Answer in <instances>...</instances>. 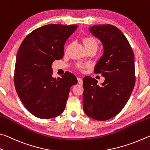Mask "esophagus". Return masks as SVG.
I'll use <instances>...</instances> for the list:
<instances>
[{
  "mask_svg": "<svg viewBox=\"0 0 150 150\" xmlns=\"http://www.w3.org/2000/svg\"><path fill=\"white\" fill-rule=\"evenodd\" d=\"M77 79H78V83H79V84H82L83 80H82V78H78Z\"/></svg>",
  "mask_w": 150,
  "mask_h": 150,
  "instance_id": "obj_1",
  "label": "esophagus"
}]
</instances>
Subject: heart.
I'll list each match as a JSON object with an SVG mask.
<instances>
[{
  "label": "heart",
  "mask_w": 150,
  "mask_h": 150,
  "mask_svg": "<svg viewBox=\"0 0 150 150\" xmlns=\"http://www.w3.org/2000/svg\"><path fill=\"white\" fill-rule=\"evenodd\" d=\"M82 42H83V45H84L86 49L87 50L90 49H92V48L96 49H98V40H97L95 38H93V37H92V36L84 37V38L82 39ZM69 47H70V45H68L65 49L66 52H67L68 51ZM76 68L79 70L83 71L85 68L89 67V65L87 64H84V63L79 62V63H77V64H76Z\"/></svg>",
  "instance_id": "b5f03b06"
}]
</instances>
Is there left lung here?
<instances>
[{"label":"left lung","instance_id":"left-lung-1","mask_svg":"<svg viewBox=\"0 0 150 150\" xmlns=\"http://www.w3.org/2000/svg\"><path fill=\"white\" fill-rule=\"evenodd\" d=\"M90 30L104 47L94 72L101 74L105 81L99 86L95 78H83V109L91 119L107 120L122 111L134 87V52L127 38L115 25H96Z\"/></svg>","mask_w":150,"mask_h":150}]
</instances>
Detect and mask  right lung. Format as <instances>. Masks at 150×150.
Segmentation results:
<instances>
[{
    "instance_id": "add662e5",
    "label": "right lung",
    "mask_w": 150,
    "mask_h": 150,
    "mask_svg": "<svg viewBox=\"0 0 150 150\" xmlns=\"http://www.w3.org/2000/svg\"><path fill=\"white\" fill-rule=\"evenodd\" d=\"M77 25L49 24L35 29L25 37L18 49L14 81L18 97L28 111L43 119L64 111L70 89L76 77L66 72L52 78V64L64 55V46Z\"/></svg>"
}]
</instances>
